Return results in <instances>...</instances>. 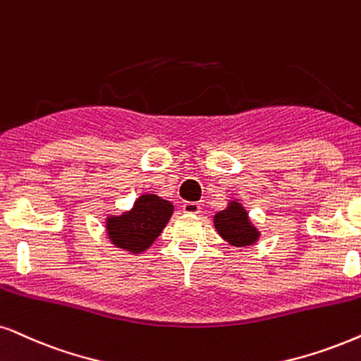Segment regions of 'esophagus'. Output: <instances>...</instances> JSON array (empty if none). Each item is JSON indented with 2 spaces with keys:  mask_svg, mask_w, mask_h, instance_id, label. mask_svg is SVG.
Listing matches in <instances>:
<instances>
[{
  "mask_svg": "<svg viewBox=\"0 0 361 361\" xmlns=\"http://www.w3.org/2000/svg\"><path fill=\"white\" fill-rule=\"evenodd\" d=\"M181 209H183V213H186V214H198L202 207H200V203H196V202H186V203H183Z\"/></svg>",
  "mask_w": 361,
  "mask_h": 361,
  "instance_id": "34e87169",
  "label": "esophagus"
}]
</instances>
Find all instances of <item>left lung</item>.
<instances>
[{
  "label": "left lung",
  "instance_id": "left-lung-1",
  "mask_svg": "<svg viewBox=\"0 0 361 361\" xmlns=\"http://www.w3.org/2000/svg\"><path fill=\"white\" fill-rule=\"evenodd\" d=\"M214 228L223 240L233 246H250L259 236V231L248 220V213L236 202L214 214Z\"/></svg>",
  "mask_w": 361,
  "mask_h": 361
}]
</instances>
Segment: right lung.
Here are the masks:
<instances>
[{"instance_id": "1", "label": "right lung", "mask_w": 361, "mask_h": 361, "mask_svg": "<svg viewBox=\"0 0 361 361\" xmlns=\"http://www.w3.org/2000/svg\"><path fill=\"white\" fill-rule=\"evenodd\" d=\"M173 213V204L157 195H143L130 212L109 216L106 231L118 248L128 252H145L158 238Z\"/></svg>"}]
</instances>
